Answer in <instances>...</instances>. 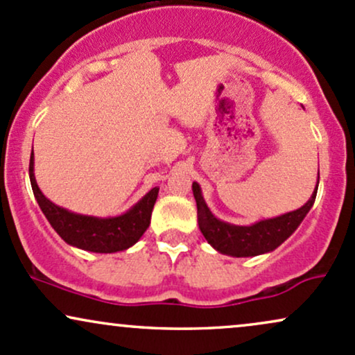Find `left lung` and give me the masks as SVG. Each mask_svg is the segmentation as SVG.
Wrapping results in <instances>:
<instances>
[{
    "label": "left lung",
    "instance_id": "8db88e82",
    "mask_svg": "<svg viewBox=\"0 0 355 355\" xmlns=\"http://www.w3.org/2000/svg\"><path fill=\"white\" fill-rule=\"evenodd\" d=\"M191 189H193V196L196 200L200 232L216 251L228 256H236V258L258 256L276 250L281 243H284L296 232V228L314 205L315 191H318V187H315V191L309 202L297 210L284 213L276 218L261 220L251 226H238L221 221L213 215L205 203L198 183L193 182Z\"/></svg>",
    "mask_w": 355,
    "mask_h": 355
}]
</instances>
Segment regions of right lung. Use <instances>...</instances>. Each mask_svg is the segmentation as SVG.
I'll return each mask as SVG.
<instances>
[{
    "mask_svg": "<svg viewBox=\"0 0 355 355\" xmlns=\"http://www.w3.org/2000/svg\"><path fill=\"white\" fill-rule=\"evenodd\" d=\"M29 180H31L33 193L55 233L67 245L92 251V253H117L135 245L150 225L153 205L159 196V189L155 187L123 215L112 216V218H97V216L78 215V213L58 207L42 195L34 178L33 153L29 159Z\"/></svg>",
    "mask_w": 355,
    "mask_h": 355,
    "instance_id": "add662e5",
    "label": "right lung"
}]
</instances>
